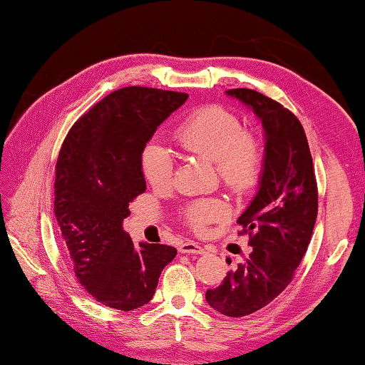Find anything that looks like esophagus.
Here are the masks:
<instances>
[{
	"label": "esophagus",
	"mask_w": 365,
	"mask_h": 365,
	"mask_svg": "<svg viewBox=\"0 0 365 365\" xmlns=\"http://www.w3.org/2000/svg\"><path fill=\"white\" fill-rule=\"evenodd\" d=\"M179 251L182 254H204V249L196 242H182L179 246Z\"/></svg>",
	"instance_id": "obj_1"
}]
</instances>
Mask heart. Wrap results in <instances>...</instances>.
Returning a JSON list of instances; mask_svg holds the SVG:
<instances>
[{"label":"heart","mask_w":365,"mask_h":365,"mask_svg":"<svg viewBox=\"0 0 365 365\" xmlns=\"http://www.w3.org/2000/svg\"><path fill=\"white\" fill-rule=\"evenodd\" d=\"M186 153L214 163L217 176L234 191L254 186L261 173V144L251 133L244 131L236 114L221 106H204L189 114L174 134ZM141 169L146 181L156 189H164L173 179V158L156 141L148 143L141 154ZM227 216L222 199H202L184 211L189 226L202 231L207 222Z\"/></svg>","instance_id":"b5f03b06"}]
</instances>
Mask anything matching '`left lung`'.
Wrapping results in <instances>:
<instances>
[{
	"label": "left lung",
	"instance_id": "obj_1",
	"mask_svg": "<svg viewBox=\"0 0 365 365\" xmlns=\"http://www.w3.org/2000/svg\"><path fill=\"white\" fill-rule=\"evenodd\" d=\"M256 114L264 129V158L257 191L237 217L252 247L246 262L209 289L206 301L227 317L267 306L292 281L317 217V186L306 133L299 119L254 89H229Z\"/></svg>",
	"mask_w": 365,
	"mask_h": 365
}]
</instances>
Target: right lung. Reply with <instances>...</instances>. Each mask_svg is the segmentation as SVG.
Segmentation results:
<instances>
[{
  "label": "right lung",
  "instance_id": "obj_1",
  "mask_svg": "<svg viewBox=\"0 0 365 365\" xmlns=\"http://www.w3.org/2000/svg\"><path fill=\"white\" fill-rule=\"evenodd\" d=\"M187 94L118 89L74 123L56 164L54 216L74 272L104 306L133 311L151 301L176 247L133 242L123 221L146 191L143 149Z\"/></svg>",
  "mask_w": 365,
  "mask_h": 365
}]
</instances>
